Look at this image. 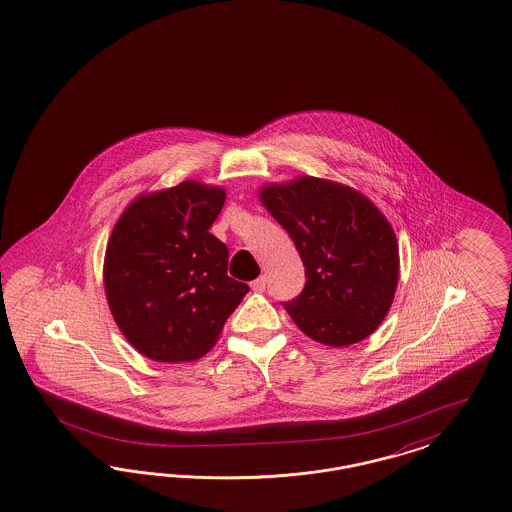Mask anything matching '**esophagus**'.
Here are the masks:
<instances>
[{
  "label": "esophagus",
  "instance_id": "obj_1",
  "mask_svg": "<svg viewBox=\"0 0 512 512\" xmlns=\"http://www.w3.org/2000/svg\"><path fill=\"white\" fill-rule=\"evenodd\" d=\"M251 289H253L255 293H263V291L266 289L265 276H259L257 280H253V282H251Z\"/></svg>",
  "mask_w": 512,
  "mask_h": 512
}]
</instances>
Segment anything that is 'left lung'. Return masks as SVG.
<instances>
[{
  "label": "left lung",
  "instance_id": "1",
  "mask_svg": "<svg viewBox=\"0 0 512 512\" xmlns=\"http://www.w3.org/2000/svg\"><path fill=\"white\" fill-rule=\"evenodd\" d=\"M259 200L306 268L302 293L285 304L300 331L331 348L372 335L399 282V246L384 213L352 187L312 176L266 183Z\"/></svg>",
  "mask_w": 512,
  "mask_h": 512
}]
</instances>
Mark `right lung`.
<instances>
[{
	"label": "right lung",
	"mask_w": 512,
	"mask_h": 512,
	"mask_svg": "<svg viewBox=\"0 0 512 512\" xmlns=\"http://www.w3.org/2000/svg\"><path fill=\"white\" fill-rule=\"evenodd\" d=\"M227 191L194 179L136 196L111 230L106 299L124 338L159 363L212 350L247 283L227 276L229 249L213 236Z\"/></svg>",
	"instance_id": "1"
}]
</instances>
